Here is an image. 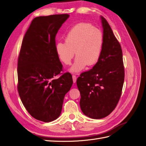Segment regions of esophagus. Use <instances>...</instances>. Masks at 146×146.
I'll list each match as a JSON object with an SVG mask.
<instances>
[{
    "mask_svg": "<svg viewBox=\"0 0 146 146\" xmlns=\"http://www.w3.org/2000/svg\"><path fill=\"white\" fill-rule=\"evenodd\" d=\"M72 80H73V82L75 83V82H76V81H77V77H76V75H72Z\"/></svg>",
    "mask_w": 146,
    "mask_h": 146,
    "instance_id": "1",
    "label": "esophagus"
}]
</instances>
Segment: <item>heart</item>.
<instances>
[{"instance_id":"obj_1","label":"heart","mask_w":146,"mask_h":146,"mask_svg":"<svg viewBox=\"0 0 146 146\" xmlns=\"http://www.w3.org/2000/svg\"><path fill=\"white\" fill-rule=\"evenodd\" d=\"M102 31L88 23H80L73 27L65 37V42L56 44V51L61 61L70 64L75 55V62L70 71L78 72L86 65L93 66L101 56L103 46Z\"/></svg>"}]
</instances>
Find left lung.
I'll use <instances>...</instances> for the list:
<instances>
[{"instance_id":"left-lung-1","label":"left lung","mask_w":146,"mask_h":146,"mask_svg":"<svg viewBox=\"0 0 146 146\" xmlns=\"http://www.w3.org/2000/svg\"><path fill=\"white\" fill-rule=\"evenodd\" d=\"M101 19L104 39L101 56L92 69L77 80L80 108L86 116L93 119L107 117L116 108L124 80L121 45L106 20L103 16Z\"/></svg>"}]
</instances>
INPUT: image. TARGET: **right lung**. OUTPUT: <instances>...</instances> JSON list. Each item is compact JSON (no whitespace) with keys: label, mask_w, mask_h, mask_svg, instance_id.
<instances>
[{"label":"right lung","mask_w":146,"mask_h":146,"mask_svg":"<svg viewBox=\"0 0 146 146\" xmlns=\"http://www.w3.org/2000/svg\"><path fill=\"white\" fill-rule=\"evenodd\" d=\"M69 17L67 14L34 18L25 33L17 63L20 98L36 119L50 122L62 112L64 97L71 89L72 75L58 78L63 66L56 51V36Z\"/></svg>","instance_id":"right-lung-1"}]
</instances>
